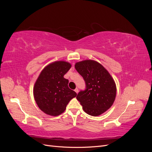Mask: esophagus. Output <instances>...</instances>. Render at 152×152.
I'll list each match as a JSON object with an SVG mask.
<instances>
[{
    "mask_svg": "<svg viewBox=\"0 0 152 152\" xmlns=\"http://www.w3.org/2000/svg\"><path fill=\"white\" fill-rule=\"evenodd\" d=\"M75 93L77 94L78 93H79V89H78V88H76V89H75Z\"/></svg>",
    "mask_w": 152,
    "mask_h": 152,
    "instance_id": "1",
    "label": "esophagus"
}]
</instances>
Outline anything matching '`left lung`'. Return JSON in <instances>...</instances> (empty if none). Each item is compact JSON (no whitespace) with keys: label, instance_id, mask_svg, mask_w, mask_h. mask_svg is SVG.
Segmentation results:
<instances>
[{"label":"left lung","instance_id":"8db88e82","mask_svg":"<svg viewBox=\"0 0 152 152\" xmlns=\"http://www.w3.org/2000/svg\"><path fill=\"white\" fill-rule=\"evenodd\" d=\"M75 68L83 77L86 89L80 91L77 99L84 111L98 116L108 110L116 96V85L109 72L98 62L84 60L75 63Z\"/></svg>","mask_w":152,"mask_h":152}]
</instances>
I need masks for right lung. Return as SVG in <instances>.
Returning a JSON list of instances; mask_svg holds the SVG:
<instances>
[{"label":"right lung","instance_id":"right-lung-1","mask_svg":"<svg viewBox=\"0 0 152 152\" xmlns=\"http://www.w3.org/2000/svg\"><path fill=\"white\" fill-rule=\"evenodd\" d=\"M71 66L66 61H55L40 72L34 87V96L39 108L45 113L51 116L61 114L69 102L77 96L68 87V80L64 78Z\"/></svg>","mask_w":152,"mask_h":152}]
</instances>
